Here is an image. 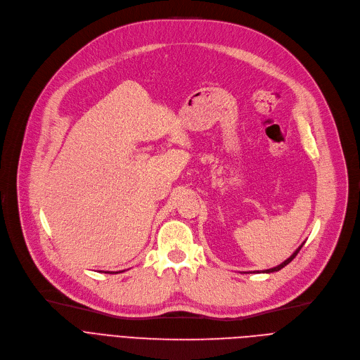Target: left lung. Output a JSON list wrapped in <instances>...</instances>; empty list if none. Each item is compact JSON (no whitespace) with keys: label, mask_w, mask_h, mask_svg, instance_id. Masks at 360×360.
Masks as SVG:
<instances>
[{"label":"left lung","mask_w":360,"mask_h":360,"mask_svg":"<svg viewBox=\"0 0 360 360\" xmlns=\"http://www.w3.org/2000/svg\"><path fill=\"white\" fill-rule=\"evenodd\" d=\"M302 245H304V244H302ZM302 245H300L297 250H295V251H293V255H292L289 259H286L283 263H281V264H279V266H276V267H271V269L263 270V273H273V271H279L281 269H283L286 264H289V263H290V262H292L295 257H297V255H298V252H300V250L302 248ZM257 273H259V271H257Z\"/></svg>","instance_id":"left-lung-1"}]
</instances>
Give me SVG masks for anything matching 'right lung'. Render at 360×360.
<instances>
[{
  "instance_id": "add662e5",
  "label": "right lung",
  "mask_w": 360,
  "mask_h": 360,
  "mask_svg": "<svg viewBox=\"0 0 360 360\" xmlns=\"http://www.w3.org/2000/svg\"><path fill=\"white\" fill-rule=\"evenodd\" d=\"M105 273H110V271H105Z\"/></svg>"
}]
</instances>
